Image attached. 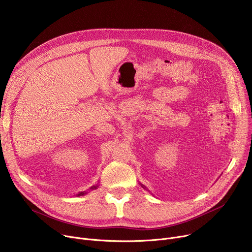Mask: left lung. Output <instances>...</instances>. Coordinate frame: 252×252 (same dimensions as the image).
Returning a JSON list of instances; mask_svg holds the SVG:
<instances>
[{
	"instance_id": "obj_1",
	"label": "left lung",
	"mask_w": 252,
	"mask_h": 252,
	"mask_svg": "<svg viewBox=\"0 0 252 252\" xmlns=\"http://www.w3.org/2000/svg\"><path fill=\"white\" fill-rule=\"evenodd\" d=\"M141 186H142V187H143V188H144V189H147V188H146V187H145V186H143V184H141Z\"/></svg>"
}]
</instances>
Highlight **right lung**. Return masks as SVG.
<instances>
[{"label": "right lung", "mask_w": 252, "mask_h": 252, "mask_svg": "<svg viewBox=\"0 0 252 252\" xmlns=\"http://www.w3.org/2000/svg\"><path fill=\"white\" fill-rule=\"evenodd\" d=\"M98 188V184H96V186H93V187H91L90 188V189H96ZM87 193V191H81V192H79L78 194H77V196H81V195H85Z\"/></svg>", "instance_id": "right-lung-1"}]
</instances>
